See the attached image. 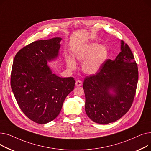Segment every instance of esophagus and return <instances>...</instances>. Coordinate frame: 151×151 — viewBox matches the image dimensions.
<instances>
[{
	"label": "esophagus",
	"mask_w": 151,
	"mask_h": 151,
	"mask_svg": "<svg viewBox=\"0 0 151 151\" xmlns=\"http://www.w3.org/2000/svg\"><path fill=\"white\" fill-rule=\"evenodd\" d=\"M82 84H83V83H82L81 81H80V80H77V81H76V83H75V86H77V87L81 86Z\"/></svg>",
	"instance_id": "34e87169"
}]
</instances>
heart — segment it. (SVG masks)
Segmentation results:
<instances>
[{
    "instance_id": "obj_1",
    "label": "heart",
    "mask_w": 151,
    "mask_h": 151,
    "mask_svg": "<svg viewBox=\"0 0 151 151\" xmlns=\"http://www.w3.org/2000/svg\"><path fill=\"white\" fill-rule=\"evenodd\" d=\"M73 58L66 60L67 68L71 71L77 68L75 60L83 62L81 70L87 75H96L101 68L108 57V50L104 45L97 43H91L76 48L73 51Z\"/></svg>"
}]
</instances>
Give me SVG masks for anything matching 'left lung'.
<instances>
[{
  "label": "left lung",
  "instance_id": "8db88e82",
  "mask_svg": "<svg viewBox=\"0 0 151 151\" xmlns=\"http://www.w3.org/2000/svg\"><path fill=\"white\" fill-rule=\"evenodd\" d=\"M138 80L137 64L129 46L121 42V52L108 59L98 72L85 78V111L91 119L108 124L119 119L130 108Z\"/></svg>",
  "mask_w": 151,
  "mask_h": 151
}]
</instances>
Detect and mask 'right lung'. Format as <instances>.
<instances>
[{
	"mask_svg": "<svg viewBox=\"0 0 151 151\" xmlns=\"http://www.w3.org/2000/svg\"><path fill=\"white\" fill-rule=\"evenodd\" d=\"M62 38L37 40L16 54L11 74V87L18 104L30 120L45 124L56 118L63 103L74 89L72 77L52 73L47 63L58 59Z\"/></svg>",
	"mask_w": 151,
	"mask_h": 151,
	"instance_id": "right-lung-1",
	"label": "right lung"
}]
</instances>
